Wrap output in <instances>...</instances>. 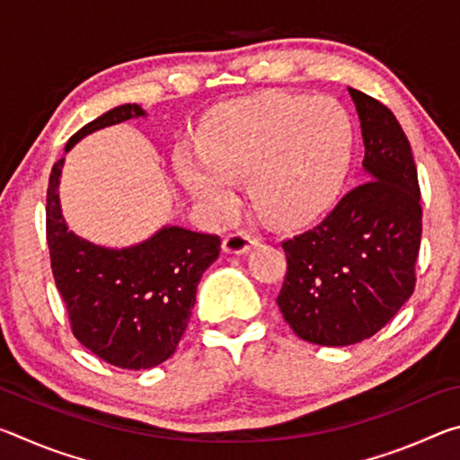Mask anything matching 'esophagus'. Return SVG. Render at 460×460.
I'll list each match as a JSON object with an SVG mask.
<instances>
[{
    "label": "esophagus",
    "instance_id": "esophagus-1",
    "mask_svg": "<svg viewBox=\"0 0 460 460\" xmlns=\"http://www.w3.org/2000/svg\"><path fill=\"white\" fill-rule=\"evenodd\" d=\"M252 245H255V239L247 231H237L225 237L223 252L229 255H243L252 249Z\"/></svg>",
    "mask_w": 460,
    "mask_h": 460
}]
</instances>
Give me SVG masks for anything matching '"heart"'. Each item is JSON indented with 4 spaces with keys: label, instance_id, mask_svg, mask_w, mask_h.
Masks as SVG:
<instances>
[{
    "label": "heart",
    "instance_id": "heart-1",
    "mask_svg": "<svg viewBox=\"0 0 460 460\" xmlns=\"http://www.w3.org/2000/svg\"><path fill=\"white\" fill-rule=\"evenodd\" d=\"M353 128L329 97L263 95L225 103L200 129V150L181 147L178 178L208 213L235 205L233 178L263 219L296 225L326 207L347 172Z\"/></svg>",
    "mask_w": 460,
    "mask_h": 460
}]
</instances>
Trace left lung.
Here are the masks:
<instances>
[{"mask_svg":"<svg viewBox=\"0 0 460 460\" xmlns=\"http://www.w3.org/2000/svg\"><path fill=\"white\" fill-rule=\"evenodd\" d=\"M361 121L363 176L324 219L282 243L288 271L278 294L286 323L323 347L361 342L414 292L422 207L414 155L389 109L349 89Z\"/></svg>","mask_w":460,"mask_h":460,"instance_id":"1","label":"left lung"}]
</instances>
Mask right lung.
<instances>
[{
    "instance_id": "right-lung-1",
    "label": "right lung",
    "mask_w": 460,
    "mask_h": 460,
    "mask_svg": "<svg viewBox=\"0 0 460 460\" xmlns=\"http://www.w3.org/2000/svg\"><path fill=\"white\" fill-rule=\"evenodd\" d=\"M146 115L137 103L109 109L68 139L65 154L93 131ZM62 166L65 158L50 172L46 239L54 282L75 337L115 367H155L176 351L197 302L200 278L219 258L221 239L178 225H164L147 239L121 249L83 239L68 229L60 208Z\"/></svg>"
}]
</instances>
